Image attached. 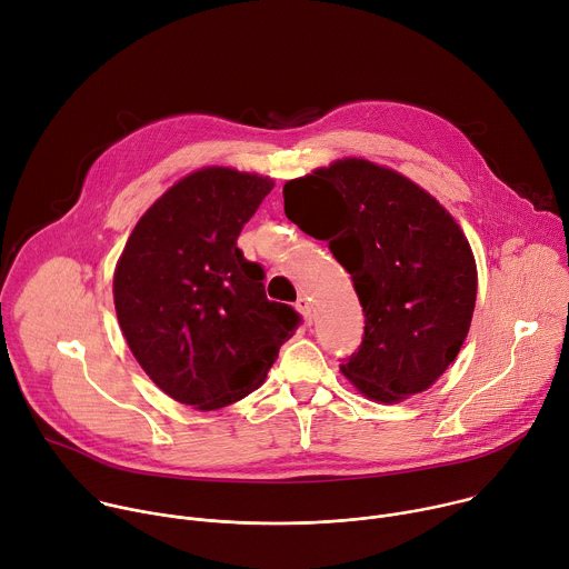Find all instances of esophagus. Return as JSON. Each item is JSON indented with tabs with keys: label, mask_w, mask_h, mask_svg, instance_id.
<instances>
[{
	"label": "esophagus",
	"mask_w": 569,
	"mask_h": 569,
	"mask_svg": "<svg viewBox=\"0 0 569 569\" xmlns=\"http://www.w3.org/2000/svg\"><path fill=\"white\" fill-rule=\"evenodd\" d=\"M295 308L301 312V317H303V321L308 323V327H310V323H312V308H310V301L306 299V297H299L297 301H295Z\"/></svg>",
	"instance_id": "1"
}]
</instances>
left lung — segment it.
Listing matches in <instances>:
<instances>
[{"instance_id":"left-lung-1","label":"left lung","mask_w":569,"mask_h":569,"mask_svg":"<svg viewBox=\"0 0 569 569\" xmlns=\"http://www.w3.org/2000/svg\"><path fill=\"white\" fill-rule=\"evenodd\" d=\"M283 209L353 279L365 336L340 365L351 385L380 402L435 385L468 336L477 297L455 218L412 180L358 157L286 182Z\"/></svg>"}]
</instances>
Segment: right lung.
<instances>
[{
	"label": "right lung",
	"instance_id": "obj_1",
	"mask_svg": "<svg viewBox=\"0 0 569 569\" xmlns=\"http://www.w3.org/2000/svg\"><path fill=\"white\" fill-rule=\"evenodd\" d=\"M274 182L200 169L134 224L114 270L123 338L178 402L218 410L259 389L301 317L266 297V272L236 240Z\"/></svg>",
	"mask_w": 569,
	"mask_h": 569
}]
</instances>
